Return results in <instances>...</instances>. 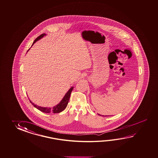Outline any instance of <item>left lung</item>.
Masks as SVG:
<instances>
[{"mask_svg":"<svg viewBox=\"0 0 158 158\" xmlns=\"http://www.w3.org/2000/svg\"><path fill=\"white\" fill-rule=\"evenodd\" d=\"M98 115H101L99 114H98ZM102 116H104V115H102ZM105 116H106V115H105ZM107 116H108V115H107Z\"/></svg>","mask_w":158,"mask_h":158,"instance_id":"8db88e82","label":"left lung"}]
</instances>
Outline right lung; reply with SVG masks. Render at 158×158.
<instances>
[{
  "instance_id": "add662e5",
  "label": "right lung",
  "mask_w": 158,
  "mask_h": 158,
  "mask_svg": "<svg viewBox=\"0 0 158 158\" xmlns=\"http://www.w3.org/2000/svg\"><path fill=\"white\" fill-rule=\"evenodd\" d=\"M46 35H47L45 34H43L40 35L39 36H38L35 40L34 43H33L32 45V46L34 45V44H35V43H36L37 41L40 40L41 38H43L44 36H46ZM29 50H30V49L27 50V52H28ZM73 87H71L69 89L68 91L67 92V93L65 94V95L63 97V98L62 99V100L60 102L59 104H58L57 105L53 106V108L42 107V106H38V105L35 104L34 102H32L30 99H29V100H30V102L31 104L34 106V107H35L36 108H37V109H39V110L43 111L44 113H59L60 112L63 111L65 109V108L67 107V105H68V102H69V98H70V95H71L72 91L73 90Z\"/></svg>"
}]
</instances>
